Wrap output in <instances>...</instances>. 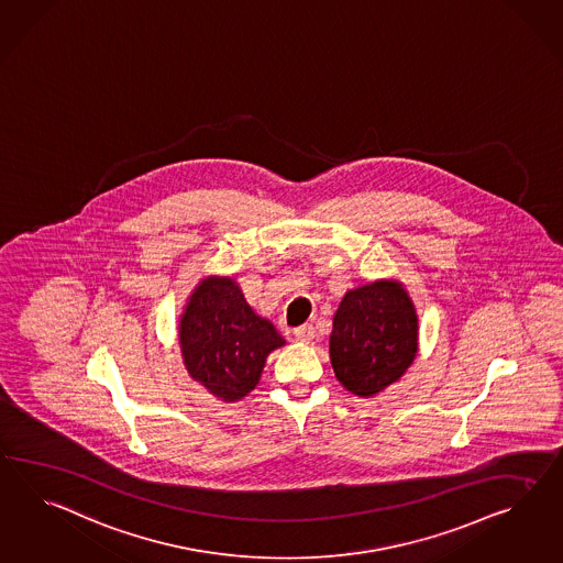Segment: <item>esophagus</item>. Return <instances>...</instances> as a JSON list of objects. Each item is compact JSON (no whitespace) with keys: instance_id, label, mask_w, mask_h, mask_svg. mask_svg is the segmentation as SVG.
Instances as JSON below:
<instances>
[{"instance_id":"esophagus-1","label":"esophagus","mask_w":563,"mask_h":563,"mask_svg":"<svg viewBox=\"0 0 563 563\" xmlns=\"http://www.w3.org/2000/svg\"><path fill=\"white\" fill-rule=\"evenodd\" d=\"M294 339H296L298 343H310V341L314 339V327H312V324H303L300 329H296V331H294Z\"/></svg>"}]
</instances>
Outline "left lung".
Here are the masks:
<instances>
[{"label": "left lung", "mask_w": 563, "mask_h": 563, "mask_svg": "<svg viewBox=\"0 0 563 563\" xmlns=\"http://www.w3.org/2000/svg\"><path fill=\"white\" fill-rule=\"evenodd\" d=\"M418 314L398 279L349 289L332 318L331 363L343 388L372 398L417 360Z\"/></svg>", "instance_id": "1"}]
</instances>
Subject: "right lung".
Here are the masks:
<instances>
[{
	"mask_svg": "<svg viewBox=\"0 0 563 563\" xmlns=\"http://www.w3.org/2000/svg\"><path fill=\"white\" fill-rule=\"evenodd\" d=\"M177 341L189 377L222 402H239L253 391L269 353L286 343L229 275L198 282L177 322Z\"/></svg>",
	"mask_w": 563,
	"mask_h": 563,
	"instance_id": "add662e5",
	"label": "right lung"
}]
</instances>
